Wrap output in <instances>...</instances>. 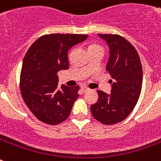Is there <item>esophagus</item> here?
Segmentation results:
<instances>
[{
  "label": "esophagus",
  "instance_id": "obj_1",
  "mask_svg": "<svg viewBox=\"0 0 161 161\" xmlns=\"http://www.w3.org/2000/svg\"><path fill=\"white\" fill-rule=\"evenodd\" d=\"M80 89H81V91L83 92V93H85V92H87V91L89 90V89L88 87H86V86H81L80 87Z\"/></svg>",
  "mask_w": 161,
  "mask_h": 161
}]
</instances>
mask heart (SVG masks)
<instances>
[{
	"mask_svg": "<svg viewBox=\"0 0 161 161\" xmlns=\"http://www.w3.org/2000/svg\"><path fill=\"white\" fill-rule=\"evenodd\" d=\"M89 48H102V47L97 45V44H93V45H91Z\"/></svg>",
	"mask_w": 161,
	"mask_h": 161,
	"instance_id": "heart-1",
	"label": "heart"
}]
</instances>
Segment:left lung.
Returning <instances> with one entry per match:
<instances>
[{
    "mask_svg": "<svg viewBox=\"0 0 161 161\" xmlns=\"http://www.w3.org/2000/svg\"><path fill=\"white\" fill-rule=\"evenodd\" d=\"M98 36L107 42L109 57L106 71L110 74V94L97 90L98 100L91 105V113L98 122L113 125L124 120L133 110L141 93L143 69L136 48L119 35Z\"/></svg>",
    "mask_w": 161,
    "mask_h": 161,
    "instance_id": "8db88e82",
    "label": "left lung"
}]
</instances>
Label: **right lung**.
<instances>
[{
    "label": "right lung",
    "mask_w": 161,
    "mask_h": 161,
    "mask_svg": "<svg viewBox=\"0 0 161 161\" xmlns=\"http://www.w3.org/2000/svg\"><path fill=\"white\" fill-rule=\"evenodd\" d=\"M87 38L75 34L42 35L25 54L20 76L21 93L30 110L42 123L57 125L70 115L80 87L62 85L59 90L57 72L68 69V50Z\"/></svg>",
    "instance_id": "right-lung-1"
}]
</instances>
